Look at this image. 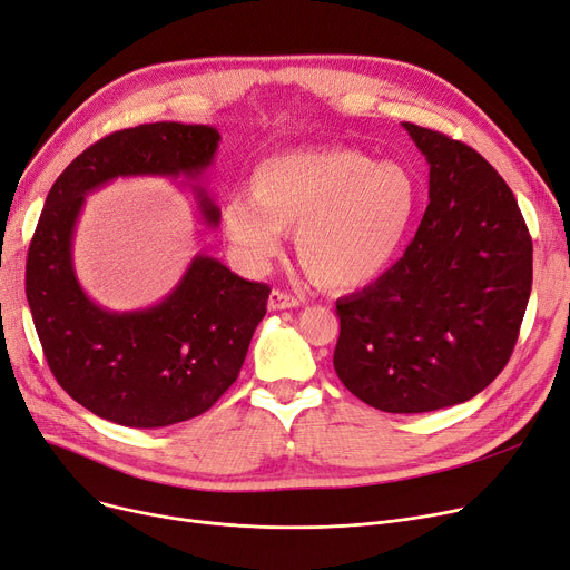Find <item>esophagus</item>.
<instances>
[{
  "mask_svg": "<svg viewBox=\"0 0 570 570\" xmlns=\"http://www.w3.org/2000/svg\"><path fill=\"white\" fill-rule=\"evenodd\" d=\"M302 302L296 296L283 292V289H274L268 294V308L271 311H287V308H296Z\"/></svg>",
  "mask_w": 570,
  "mask_h": 570,
  "instance_id": "1",
  "label": "esophagus"
}]
</instances>
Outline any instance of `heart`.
I'll list each match as a JSON object with an SVG mask.
<instances>
[{"label": "heart", "instance_id": "b5f03b06", "mask_svg": "<svg viewBox=\"0 0 570 570\" xmlns=\"http://www.w3.org/2000/svg\"><path fill=\"white\" fill-rule=\"evenodd\" d=\"M420 206V183L401 161L352 148L296 150L255 169L253 197H232L223 229L250 266L281 253L283 229L322 287L350 289L377 278L399 255Z\"/></svg>", "mask_w": 570, "mask_h": 570}]
</instances>
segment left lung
Wrapping results in <instances>:
<instances>
[{
  "mask_svg": "<svg viewBox=\"0 0 570 570\" xmlns=\"http://www.w3.org/2000/svg\"><path fill=\"white\" fill-rule=\"evenodd\" d=\"M429 161L411 246L336 302L341 383L385 413L473 399L508 364L531 294L533 243L512 189L471 146L403 122Z\"/></svg>",
  "mask_w": 570,
  "mask_h": 570,
  "instance_id": "8db88e82",
  "label": "left lung"
}]
</instances>
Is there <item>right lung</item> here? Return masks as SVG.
<instances>
[{
	"label": "right lung",
	"mask_w": 570,
	"mask_h": 570,
	"mask_svg": "<svg viewBox=\"0 0 570 570\" xmlns=\"http://www.w3.org/2000/svg\"><path fill=\"white\" fill-rule=\"evenodd\" d=\"M208 125L150 122L108 134L52 183L27 253L24 292L46 362L83 409L134 429H157L206 413L238 377L266 315L271 287L243 281L197 255L176 289L146 311L114 313L80 289L71 236L92 189L118 176L197 178L218 150ZM202 213L220 210L199 189Z\"/></svg>",
	"instance_id": "add662e5"
}]
</instances>
